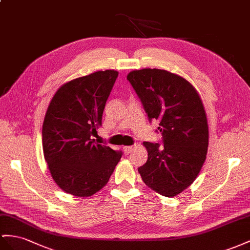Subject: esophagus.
<instances>
[{"instance_id": "34e87169", "label": "esophagus", "mask_w": 250, "mask_h": 250, "mask_svg": "<svg viewBox=\"0 0 250 250\" xmlns=\"http://www.w3.org/2000/svg\"><path fill=\"white\" fill-rule=\"evenodd\" d=\"M133 149H134V146H124L125 154H130V153L133 151Z\"/></svg>"}]
</instances>
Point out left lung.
Segmentation results:
<instances>
[{"instance_id": "obj_1", "label": "left lung", "mask_w": 250, "mask_h": 250, "mask_svg": "<svg viewBox=\"0 0 250 250\" xmlns=\"http://www.w3.org/2000/svg\"><path fill=\"white\" fill-rule=\"evenodd\" d=\"M126 79L150 121H159L164 143H144L148 161L138 172L152 190L173 197L195 181L206 159L209 131L202 99L189 81L165 69L132 70Z\"/></svg>"}]
</instances>
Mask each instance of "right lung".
<instances>
[{"mask_svg":"<svg viewBox=\"0 0 250 250\" xmlns=\"http://www.w3.org/2000/svg\"><path fill=\"white\" fill-rule=\"evenodd\" d=\"M118 72L99 70L70 80L50 101L42 126L44 158L66 193L88 197L104 188L123 153L92 139L102 124Z\"/></svg>","mask_w":250,"mask_h":250,"instance_id":"add662e5","label":"right lung"}]
</instances>
